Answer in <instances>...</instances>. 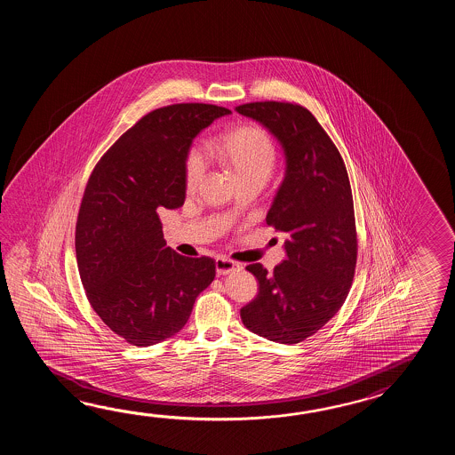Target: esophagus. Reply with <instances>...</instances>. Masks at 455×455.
Returning a JSON list of instances; mask_svg holds the SVG:
<instances>
[{
    "label": "esophagus",
    "instance_id": "1",
    "mask_svg": "<svg viewBox=\"0 0 455 455\" xmlns=\"http://www.w3.org/2000/svg\"><path fill=\"white\" fill-rule=\"evenodd\" d=\"M242 268L239 261L231 260V259H226V257H218L216 259V273L218 275H229L232 271H239Z\"/></svg>",
    "mask_w": 455,
    "mask_h": 455
}]
</instances>
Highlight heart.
<instances>
[{
  "label": "heart",
  "mask_w": 455,
  "mask_h": 455,
  "mask_svg": "<svg viewBox=\"0 0 455 455\" xmlns=\"http://www.w3.org/2000/svg\"><path fill=\"white\" fill-rule=\"evenodd\" d=\"M216 153L237 177L241 185L268 180L276 164V145L270 133L260 125H242L221 136ZM204 174L202 153L192 148L184 163L185 188L195 192Z\"/></svg>",
  "instance_id": "obj_1"
}]
</instances>
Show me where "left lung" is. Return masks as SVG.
Segmentation results:
<instances>
[{"instance_id":"8db88e82","label":"left lung","mask_w":455,"mask_h":455,"mask_svg":"<svg viewBox=\"0 0 455 455\" xmlns=\"http://www.w3.org/2000/svg\"><path fill=\"white\" fill-rule=\"evenodd\" d=\"M280 141L286 157L267 224L284 232L286 260L273 275L260 263L257 298L241 309L242 323L265 339L292 345L317 333L348 296L358 239L348 172L341 155L306 107L251 102L235 107Z\"/></svg>"}]
</instances>
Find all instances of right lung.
<instances>
[{
  "mask_svg": "<svg viewBox=\"0 0 455 455\" xmlns=\"http://www.w3.org/2000/svg\"><path fill=\"white\" fill-rule=\"evenodd\" d=\"M231 110L161 107L100 157L76 223V259L89 304L126 343L151 347L184 329L196 296L216 275L210 257L165 245L157 212L185 202L184 163L195 136Z\"/></svg>",
  "mask_w": 455,
  "mask_h": 455,
  "instance_id": "obj_1",
  "label": "right lung"
}]
</instances>
